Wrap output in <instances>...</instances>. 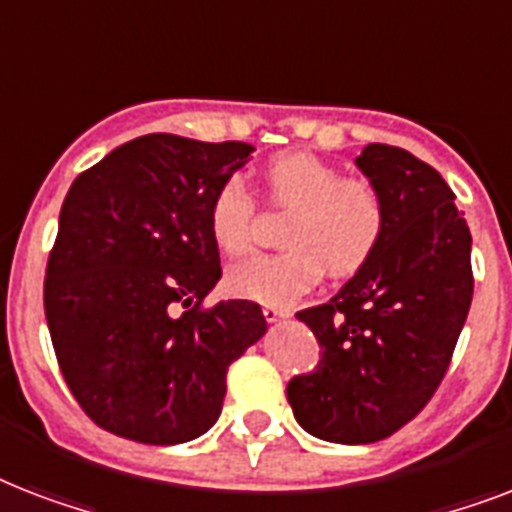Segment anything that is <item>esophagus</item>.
<instances>
[{
    "instance_id": "34e87169",
    "label": "esophagus",
    "mask_w": 512,
    "mask_h": 512,
    "mask_svg": "<svg viewBox=\"0 0 512 512\" xmlns=\"http://www.w3.org/2000/svg\"><path fill=\"white\" fill-rule=\"evenodd\" d=\"M265 319L268 324H281L284 319H289V311L287 308H273V305H265Z\"/></svg>"
}]
</instances>
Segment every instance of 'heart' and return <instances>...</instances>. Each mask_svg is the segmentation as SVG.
Returning <instances> with one entry per match:
<instances>
[{
	"instance_id": "1",
	"label": "heart",
	"mask_w": 512,
	"mask_h": 512,
	"mask_svg": "<svg viewBox=\"0 0 512 512\" xmlns=\"http://www.w3.org/2000/svg\"><path fill=\"white\" fill-rule=\"evenodd\" d=\"M265 191L276 207L292 209L284 252L231 265L233 295L263 305H289L316 287L327 268L345 279L364 268L385 236V201L372 183L342 177L335 164L308 151H289L265 164ZM255 196L239 175L228 177L209 201V236L225 255H244L255 241Z\"/></svg>"
}]
</instances>
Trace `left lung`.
Masks as SVG:
<instances>
[{"mask_svg":"<svg viewBox=\"0 0 512 512\" xmlns=\"http://www.w3.org/2000/svg\"><path fill=\"white\" fill-rule=\"evenodd\" d=\"M356 167L385 201V236L327 305L297 313L324 353L316 372L287 385L295 420L332 444H374L420 414L473 300V239L444 177L382 143Z\"/></svg>","mask_w":512,"mask_h":512,"instance_id":"8db88e82","label":"left lung"}]
</instances>
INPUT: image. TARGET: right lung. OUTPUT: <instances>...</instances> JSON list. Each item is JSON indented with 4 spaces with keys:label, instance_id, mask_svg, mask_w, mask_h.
<instances>
[{
    "label": "right lung",
    "instance_id": "right-lung-1",
    "mask_svg": "<svg viewBox=\"0 0 512 512\" xmlns=\"http://www.w3.org/2000/svg\"><path fill=\"white\" fill-rule=\"evenodd\" d=\"M252 151L154 132L68 188L44 316L68 388L108 433L154 446L199 438L220 417L228 366L265 335L257 303L201 308L223 276L209 201Z\"/></svg>",
    "mask_w": 512,
    "mask_h": 512
}]
</instances>
